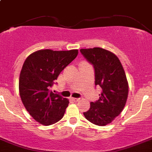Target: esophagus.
Returning <instances> with one entry per match:
<instances>
[{"label": "esophagus", "mask_w": 152, "mask_h": 152, "mask_svg": "<svg viewBox=\"0 0 152 152\" xmlns=\"http://www.w3.org/2000/svg\"><path fill=\"white\" fill-rule=\"evenodd\" d=\"M71 99L73 100L74 102H79V100H80V98H72Z\"/></svg>", "instance_id": "1"}]
</instances>
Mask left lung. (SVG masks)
I'll return each instance as SVG.
<instances>
[{"instance_id":"left-lung-1","label":"left lung","mask_w":152,"mask_h":152,"mask_svg":"<svg viewBox=\"0 0 152 152\" xmlns=\"http://www.w3.org/2000/svg\"><path fill=\"white\" fill-rule=\"evenodd\" d=\"M80 52L95 69V86L102 91L99 99L90 103L85 117L95 125L104 126L120 114L126 103L129 86L118 57L101 48L80 49Z\"/></svg>"}]
</instances>
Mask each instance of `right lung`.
Returning <instances> with one entry per match:
<instances>
[{"label": "right lung", "instance_id": "right-lung-1", "mask_svg": "<svg viewBox=\"0 0 152 152\" xmlns=\"http://www.w3.org/2000/svg\"><path fill=\"white\" fill-rule=\"evenodd\" d=\"M78 55V50H39L30 54L23 64L19 90L23 105L35 121L45 126L64 117L69 100L49 88L61 71Z\"/></svg>", "mask_w": 152, "mask_h": 152}]
</instances>
